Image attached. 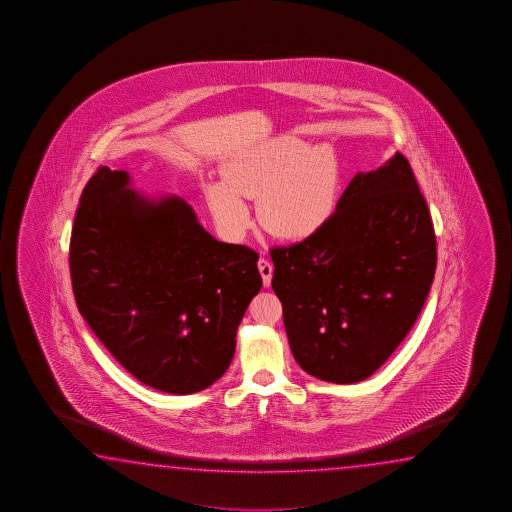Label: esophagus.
Instances as JSON below:
<instances>
[{"label": "esophagus", "mask_w": 512, "mask_h": 512, "mask_svg": "<svg viewBox=\"0 0 512 512\" xmlns=\"http://www.w3.org/2000/svg\"><path fill=\"white\" fill-rule=\"evenodd\" d=\"M258 269H260L261 278H263V285L270 286V281H272V263L269 260H265V258H260L258 261Z\"/></svg>", "instance_id": "obj_1"}]
</instances>
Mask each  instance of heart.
I'll use <instances>...</instances> for the list:
<instances>
[{"label": "heart", "instance_id": "b5f03b06", "mask_svg": "<svg viewBox=\"0 0 512 512\" xmlns=\"http://www.w3.org/2000/svg\"><path fill=\"white\" fill-rule=\"evenodd\" d=\"M342 168L330 145L308 147L292 136L245 150L224 166V182L209 184L213 217L240 234L251 215L243 199H258V220L281 240H306L322 231L337 209Z\"/></svg>", "mask_w": 512, "mask_h": 512}]
</instances>
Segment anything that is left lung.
Instances as JSON below:
<instances>
[{
  "instance_id": "obj_1",
  "label": "left lung",
  "mask_w": 512,
  "mask_h": 512,
  "mask_svg": "<svg viewBox=\"0 0 512 512\" xmlns=\"http://www.w3.org/2000/svg\"><path fill=\"white\" fill-rule=\"evenodd\" d=\"M270 258L295 362L324 382L369 378L412 330L434 283V224L407 157L356 174L322 231L272 247Z\"/></svg>"
}]
</instances>
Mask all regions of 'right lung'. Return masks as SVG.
<instances>
[{"instance_id": "add662e5", "label": "right lung", "mask_w": 512, "mask_h": 512, "mask_svg": "<svg viewBox=\"0 0 512 512\" xmlns=\"http://www.w3.org/2000/svg\"><path fill=\"white\" fill-rule=\"evenodd\" d=\"M100 166L71 229L78 312L139 382L191 394L226 373L260 292L258 252L215 240L181 197L148 200Z\"/></svg>"}]
</instances>
